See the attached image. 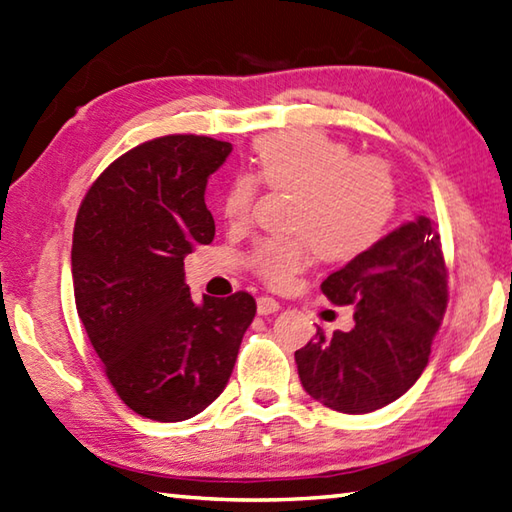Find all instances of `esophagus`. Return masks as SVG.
Returning <instances> with one entry per match:
<instances>
[{"mask_svg":"<svg viewBox=\"0 0 512 512\" xmlns=\"http://www.w3.org/2000/svg\"><path fill=\"white\" fill-rule=\"evenodd\" d=\"M277 310H279L277 299L268 297V295H262L257 299V313L259 315H270V313H277Z\"/></svg>","mask_w":512,"mask_h":512,"instance_id":"esophagus-1","label":"esophagus"}]
</instances>
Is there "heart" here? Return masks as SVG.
I'll use <instances>...</instances> for the list:
<instances>
[{
	"instance_id": "obj_1",
	"label": "heart",
	"mask_w": 512,
	"mask_h": 512,
	"mask_svg": "<svg viewBox=\"0 0 512 512\" xmlns=\"http://www.w3.org/2000/svg\"><path fill=\"white\" fill-rule=\"evenodd\" d=\"M257 184L290 193L288 230L295 237H264L250 248L248 266L264 282L284 286L313 262H353L368 253L393 219L395 177L388 162L355 155L353 148L317 130H286L257 142L250 175H237L222 197L230 228L253 217Z\"/></svg>"
}]
</instances>
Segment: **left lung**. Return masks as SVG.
<instances>
[{
  "instance_id": "1",
  "label": "left lung",
  "mask_w": 512,
  "mask_h": 512,
  "mask_svg": "<svg viewBox=\"0 0 512 512\" xmlns=\"http://www.w3.org/2000/svg\"><path fill=\"white\" fill-rule=\"evenodd\" d=\"M322 293L355 306V328L295 350L306 393L337 413L364 415L402 397L424 373L448 306V266L428 217L393 233L328 275Z\"/></svg>"
}]
</instances>
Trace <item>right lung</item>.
I'll list each match as a JSON object with an SVG mask.
<instances>
[{"mask_svg": "<svg viewBox=\"0 0 512 512\" xmlns=\"http://www.w3.org/2000/svg\"><path fill=\"white\" fill-rule=\"evenodd\" d=\"M230 150L206 135L150 139L77 210V315L119 399L155 422L190 419L222 395L257 310L246 290L195 304L184 282V257L215 237L204 190Z\"/></svg>", "mask_w": 512, "mask_h": 512, "instance_id": "add662e5", "label": "right lung"}]
</instances>
